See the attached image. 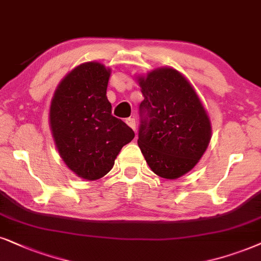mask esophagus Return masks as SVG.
Listing matches in <instances>:
<instances>
[{
    "instance_id": "obj_1",
    "label": "esophagus",
    "mask_w": 261,
    "mask_h": 261,
    "mask_svg": "<svg viewBox=\"0 0 261 261\" xmlns=\"http://www.w3.org/2000/svg\"><path fill=\"white\" fill-rule=\"evenodd\" d=\"M126 124L133 128L134 131H136V120H135V118H127L126 119Z\"/></svg>"
}]
</instances>
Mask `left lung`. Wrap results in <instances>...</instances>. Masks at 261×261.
Listing matches in <instances>:
<instances>
[{"label":"left lung","mask_w":261,"mask_h":261,"mask_svg":"<svg viewBox=\"0 0 261 261\" xmlns=\"http://www.w3.org/2000/svg\"><path fill=\"white\" fill-rule=\"evenodd\" d=\"M138 147L154 173L176 179L193 169L210 143L211 123L196 91L173 68L138 78Z\"/></svg>","instance_id":"left-lung-1"}]
</instances>
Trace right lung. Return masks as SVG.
Segmentation results:
<instances>
[{"instance_id": "add662e5", "label": "right lung", "mask_w": 261, "mask_h": 261, "mask_svg": "<svg viewBox=\"0 0 261 261\" xmlns=\"http://www.w3.org/2000/svg\"><path fill=\"white\" fill-rule=\"evenodd\" d=\"M111 72L98 62L79 65L62 79L50 105V126L62 160L78 177L110 172L133 128L112 115L106 96Z\"/></svg>"}]
</instances>
